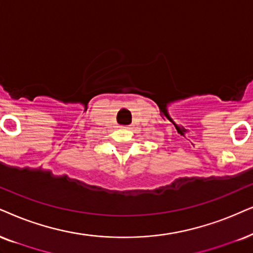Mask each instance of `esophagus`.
I'll list each match as a JSON object with an SVG mask.
<instances>
[{
  "label": "esophagus",
  "instance_id": "obj_1",
  "mask_svg": "<svg viewBox=\"0 0 253 253\" xmlns=\"http://www.w3.org/2000/svg\"><path fill=\"white\" fill-rule=\"evenodd\" d=\"M124 128H126V129H129L130 127H129V126H126V127H124Z\"/></svg>",
  "mask_w": 253,
  "mask_h": 253
}]
</instances>
